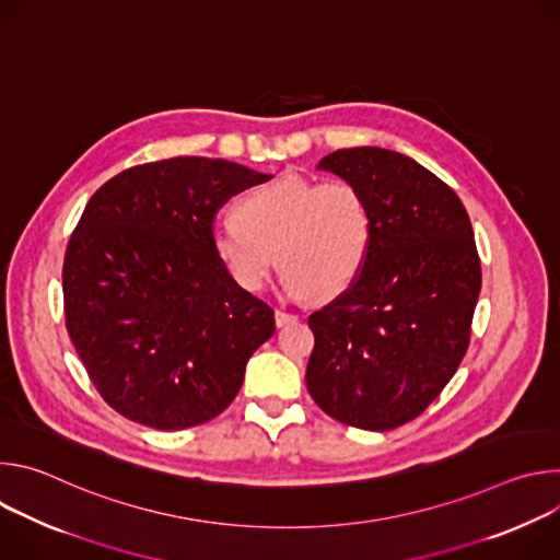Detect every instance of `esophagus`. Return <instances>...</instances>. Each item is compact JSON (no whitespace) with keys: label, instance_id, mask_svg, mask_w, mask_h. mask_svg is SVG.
Listing matches in <instances>:
<instances>
[{"label":"esophagus","instance_id":"1","mask_svg":"<svg viewBox=\"0 0 560 560\" xmlns=\"http://www.w3.org/2000/svg\"><path fill=\"white\" fill-rule=\"evenodd\" d=\"M296 314H292V312H285V310H275V324H277V328H283V326H288V324H296Z\"/></svg>","mask_w":560,"mask_h":560}]
</instances>
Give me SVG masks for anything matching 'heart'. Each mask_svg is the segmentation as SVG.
<instances>
[{"label":"heart","mask_w":560,"mask_h":560,"mask_svg":"<svg viewBox=\"0 0 560 560\" xmlns=\"http://www.w3.org/2000/svg\"><path fill=\"white\" fill-rule=\"evenodd\" d=\"M372 234L368 199L354 184L288 175L238 199L212 250L248 292L264 290L277 264L292 299L330 301L359 281Z\"/></svg>","instance_id":"b5f03b06"}]
</instances>
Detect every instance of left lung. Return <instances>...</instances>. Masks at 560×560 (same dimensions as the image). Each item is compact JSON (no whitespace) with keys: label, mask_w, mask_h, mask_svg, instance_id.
<instances>
[{"label":"left lung","mask_w":560,"mask_h":560,"mask_svg":"<svg viewBox=\"0 0 560 560\" xmlns=\"http://www.w3.org/2000/svg\"><path fill=\"white\" fill-rule=\"evenodd\" d=\"M372 212L359 281L307 316L305 385L332 419L372 432L417 419L458 370L481 292V259L456 192L415 159L346 148L318 162Z\"/></svg>","instance_id":"8db88e82"}]
</instances>
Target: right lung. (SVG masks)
Returning <instances> with one entry per match:
<instances>
[{"instance_id":"obj_1","label":"right lung","mask_w":560,"mask_h":560,"mask_svg":"<svg viewBox=\"0 0 560 560\" xmlns=\"http://www.w3.org/2000/svg\"><path fill=\"white\" fill-rule=\"evenodd\" d=\"M268 179L173 156L115 175L86 203L63 257L66 330L121 417L186 430L234 401L275 310L230 279L212 225L230 197Z\"/></svg>"}]
</instances>
